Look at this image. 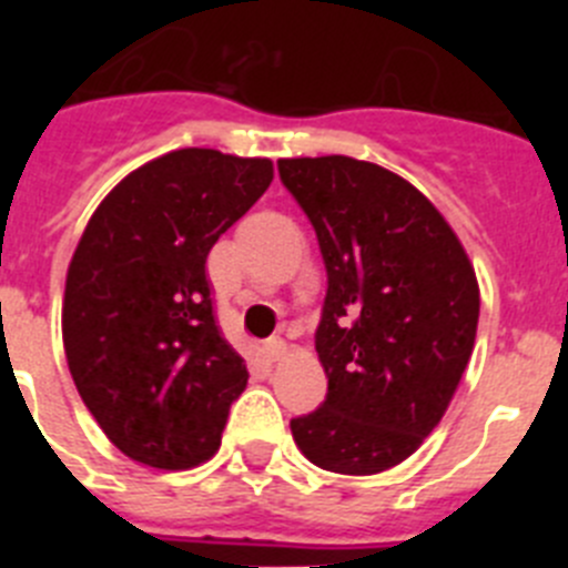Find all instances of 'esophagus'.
<instances>
[{
	"label": "esophagus",
	"instance_id": "esophagus-1",
	"mask_svg": "<svg viewBox=\"0 0 568 568\" xmlns=\"http://www.w3.org/2000/svg\"><path fill=\"white\" fill-rule=\"evenodd\" d=\"M287 355V344H284V338H267L264 341V358L273 364V361H281Z\"/></svg>",
	"mask_w": 568,
	"mask_h": 568
}]
</instances>
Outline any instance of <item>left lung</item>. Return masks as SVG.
I'll return each instance as SVG.
<instances>
[{
    "label": "left lung",
    "mask_w": 568,
    "mask_h": 568,
    "mask_svg": "<svg viewBox=\"0 0 568 568\" xmlns=\"http://www.w3.org/2000/svg\"><path fill=\"white\" fill-rule=\"evenodd\" d=\"M327 270L315 349L327 398L290 420L298 449L341 475H375L424 444L453 400L480 293L458 235L400 175L349 155L281 159Z\"/></svg>",
    "instance_id": "1"
}]
</instances>
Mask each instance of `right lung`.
<instances>
[{
  "instance_id": "right-lung-1",
  "label": "right lung",
  "mask_w": 568,
  "mask_h": 568,
  "mask_svg": "<svg viewBox=\"0 0 568 568\" xmlns=\"http://www.w3.org/2000/svg\"><path fill=\"white\" fill-rule=\"evenodd\" d=\"M273 182L270 159L187 148L130 173L84 227L64 284L70 375L128 458H213L247 366L215 321L207 255Z\"/></svg>"
}]
</instances>
